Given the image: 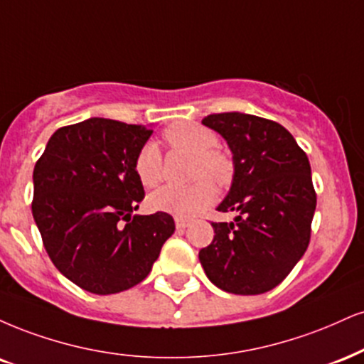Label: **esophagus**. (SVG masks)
I'll return each instance as SVG.
<instances>
[{"instance_id": "34e87169", "label": "esophagus", "mask_w": 364, "mask_h": 364, "mask_svg": "<svg viewBox=\"0 0 364 364\" xmlns=\"http://www.w3.org/2000/svg\"><path fill=\"white\" fill-rule=\"evenodd\" d=\"M174 222H176V229H178V230L186 229V227L190 225V220H188V218H181V217H178L176 220H174Z\"/></svg>"}]
</instances>
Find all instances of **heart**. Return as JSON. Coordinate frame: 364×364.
<instances>
[{"label": "heart", "instance_id": "obj_1", "mask_svg": "<svg viewBox=\"0 0 364 364\" xmlns=\"http://www.w3.org/2000/svg\"><path fill=\"white\" fill-rule=\"evenodd\" d=\"M163 139L169 147L193 156L190 166V185H168L149 196V205L156 212L171 213L176 217H191L201 212L215 200L214 183L227 188L234 179L235 166L225 151L218 149L220 139L217 132L200 124H174L164 130ZM139 181L146 188H154L163 181V156L154 142H146L139 149L134 161Z\"/></svg>", "mask_w": 364, "mask_h": 364}]
</instances>
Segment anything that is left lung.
I'll list each match as a JSON object with an SVG mask.
<instances>
[{
	"mask_svg": "<svg viewBox=\"0 0 364 364\" xmlns=\"http://www.w3.org/2000/svg\"><path fill=\"white\" fill-rule=\"evenodd\" d=\"M201 124L227 140L235 173L212 222V244L198 254L210 282L234 295H259L290 274L307 251L317 205L305 151L279 125L247 113H212Z\"/></svg>",
	"mask_w": 364,
	"mask_h": 364,
	"instance_id": "8db88e82",
	"label": "left lung"
}]
</instances>
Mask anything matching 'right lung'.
Returning a JSON list of instances; mask_svg holds the SVG:
<instances>
[{"label": "right lung", "instance_id": "obj_1", "mask_svg": "<svg viewBox=\"0 0 364 364\" xmlns=\"http://www.w3.org/2000/svg\"><path fill=\"white\" fill-rule=\"evenodd\" d=\"M151 134L90 118L55 130L35 164L32 213L43 247L82 290L112 295L135 287L173 235L169 213L132 217L146 196L134 161Z\"/></svg>", "mask_w": 364, "mask_h": 364}]
</instances>
